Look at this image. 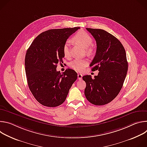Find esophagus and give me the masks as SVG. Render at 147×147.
Wrapping results in <instances>:
<instances>
[{"label": "esophagus", "instance_id": "34e87169", "mask_svg": "<svg viewBox=\"0 0 147 147\" xmlns=\"http://www.w3.org/2000/svg\"><path fill=\"white\" fill-rule=\"evenodd\" d=\"M77 77H78V79L79 80H81L82 78V75L81 74H77Z\"/></svg>", "mask_w": 147, "mask_h": 147}]
</instances>
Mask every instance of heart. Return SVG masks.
Here are the masks:
<instances>
[{
  "mask_svg": "<svg viewBox=\"0 0 147 147\" xmlns=\"http://www.w3.org/2000/svg\"><path fill=\"white\" fill-rule=\"evenodd\" d=\"M73 39L76 42L80 44L84 48L87 49L88 52L91 51L90 48H89L88 49V48H90L92 45L93 40L91 36L87 33L84 31L78 32L74 35ZM63 54L65 57H69L70 56V42L69 40L66 41L64 44L63 47ZM88 64V61L87 59H76L70 63L69 66L75 71L78 72H81L84 70Z\"/></svg>",
  "mask_w": 147,
  "mask_h": 147,
  "instance_id": "heart-1",
  "label": "heart"
}]
</instances>
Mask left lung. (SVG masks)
I'll return each mask as SVG.
<instances>
[{
  "label": "left lung",
  "instance_id": "8db88e82",
  "mask_svg": "<svg viewBox=\"0 0 147 147\" xmlns=\"http://www.w3.org/2000/svg\"><path fill=\"white\" fill-rule=\"evenodd\" d=\"M95 38L96 51L90 67L98 70V76L82 77L86 82L84 94L95 105H103L113 100L120 91L128 70L125 49L115 36L101 29L86 28Z\"/></svg>",
  "mask_w": 147,
  "mask_h": 147
}]
</instances>
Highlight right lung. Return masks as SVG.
I'll list each match as a JSON object with an SVG mask.
<instances>
[{
  "instance_id": "right-lung-1",
  "label": "right lung",
  "mask_w": 147,
  "mask_h": 147,
  "mask_svg": "<svg viewBox=\"0 0 147 147\" xmlns=\"http://www.w3.org/2000/svg\"><path fill=\"white\" fill-rule=\"evenodd\" d=\"M80 27L52 29L42 32L27 51L25 69L29 88L44 106L56 107L65 102L77 73L67 69L62 74L57 64L64 57L63 47Z\"/></svg>"
}]
</instances>
